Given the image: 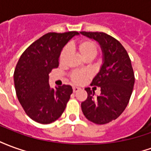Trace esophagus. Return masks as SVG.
Here are the masks:
<instances>
[{"label":"esophagus","instance_id":"1","mask_svg":"<svg viewBox=\"0 0 151 151\" xmlns=\"http://www.w3.org/2000/svg\"><path fill=\"white\" fill-rule=\"evenodd\" d=\"M79 90H80V88L79 87H76V86H74V87H73V91L74 92H77V91H78Z\"/></svg>","mask_w":151,"mask_h":151}]
</instances>
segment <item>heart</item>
Segmentation results:
<instances>
[{
	"label": "heart",
	"mask_w": 151,
	"mask_h": 151,
	"mask_svg": "<svg viewBox=\"0 0 151 151\" xmlns=\"http://www.w3.org/2000/svg\"><path fill=\"white\" fill-rule=\"evenodd\" d=\"M74 48L78 51L79 55L82 56L83 59L86 60L94 59L98 53V47L95 42H93L91 40H87V39L81 40L80 42L75 44ZM69 56V47L65 46L60 53V63L63 64L65 62V60L68 59ZM69 78L73 83L81 84L90 78V73L87 71L77 70V71H73L71 73L69 74Z\"/></svg>",
	"instance_id": "heart-1"
}]
</instances>
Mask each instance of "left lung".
Wrapping results in <instances>:
<instances>
[{
  "instance_id": "8db88e82",
  "label": "left lung",
  "mask_w": 151,
  "mask_h": 151,
  "mask_svg": "<svg viewBox=\"0 0 151 151\" xmlns=\"http://www.w3.org/2000/svg\"><path fill=\"white\" fill-rule=\"evenodd\" d=\"M80 33L98 41L104 54V64L91 84L99 86L101 94L95 97L90 87L86 88L87 98L81 104L82 112L90 121L104 124L120 116L129 102L135 81L133 67L127 51L116 39L104 32Z\"/></svg>"
}]
</instances>
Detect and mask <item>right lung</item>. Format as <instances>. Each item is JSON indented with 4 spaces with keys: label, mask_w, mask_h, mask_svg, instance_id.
I'll use <instances>...</instances> for the list:
<instances>
[{
    "label": "right lung",
    "mask_w": 151,
    "mask_h": 151,
    "mask_svg": "<svg viewBox=\"0 0 151 151\" xmlns=\"http://www.w3.org/2000/svg\"><path fill=\"white\" fill-rule=\"evenodd\" d=\"M77 31L49 32L31 43L18 60L14 73L18 101L28 116L40 124H50L59 118L73 93L69 85L52 89L49 73L59 65L63 47Z\"/></svg>",
    "instance_id": "1"
}]
</instances>
